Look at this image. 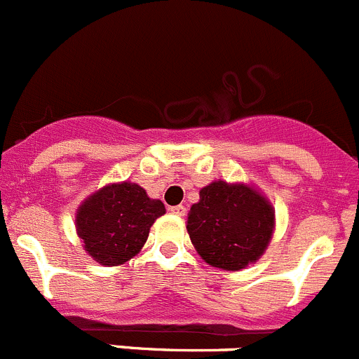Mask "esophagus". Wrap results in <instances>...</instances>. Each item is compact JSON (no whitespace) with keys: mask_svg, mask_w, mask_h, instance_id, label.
Returning a JSON list of instances; mask_svg holds the SVG:
<instances>
[{"mask_svg":"<svg viewBox=\"0 0 359 359\" xmlns=\"http://www.w3.org/2000/svg\"><path fill=\"white\" fill-rule=\"evenodd\" d=\"M169 211L172 215H176V217H185V213H187V208L185 206H182V204H180V206H172V208H169Z\"/></svg>","mask_w":359,"mask_h":359,"instance_id":"34e87169","label":"esophagus"}]
</instances>
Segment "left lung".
<instances>
[{
    "mask_svg": "<svg viewBox=\"0 0 359 359\" xmlns=\"http://www.w3.org/2000/svg\"><path fill=\"white\" fill-rule=\"evenodd\" d=\"M197 254L213 268L240 271L261 259L275 231V208L250 183L217 180L201 189L187 220Z\"/></svg>",
    "mask_w": 359,
    "mask_h": 359,
    "instance_id": "1",
    "label": "left lung"
}]
</instances>
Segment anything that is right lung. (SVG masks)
Listing matches in <instances>:
<instances>
[{"label": "right lung", "mask_w": 359, "mask_h": 359, "mask_svg": "<svg viewBox=\"0 0 359 359\" xmlns=\"http://www.w3.org/2000/svg\"><path fill=\"white\" fill-rule=\"evenodd\" d=\"M163 213L162 201L151 199L137 183H109L79 204L75 229L98 264L119 266L141 252L149 229Z\"/></svg>", "instance_id": "right-lung-1"}]
</instances>
